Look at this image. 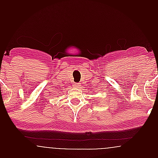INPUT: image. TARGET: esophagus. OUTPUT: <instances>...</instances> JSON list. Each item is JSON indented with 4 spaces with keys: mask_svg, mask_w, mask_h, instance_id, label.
Wrapping results in <instances>:
<instances>
[{
    "mask_svg": "<svg viewBox=\"0 0 158 158\" xmlns=\"http://www.w3.org/2000/svg\"><path fill=\"white\" fill-rule=\"evenodd\" d=\"M73 86L79 88V87H80V83H79V82H75V83H73Z\"/></svg>",
    "mask_w": 158,
    "mask_h": 158,
    "instance_id": "esophagus-1",
    "label": "esophagus"
}]
</instances>
